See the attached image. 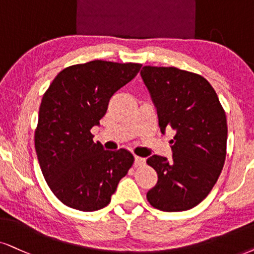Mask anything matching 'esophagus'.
I'll return each mask as SVG.
<instances>
[{
  "label": "esophagus",
  "mask_w": 254,
  "mask_h": 254,
  "mask_svg": "<svg viewBox=\"0 0 254 254\" xmlns=\"http://www.w3.org/2000/svg\"><path fill=\"white\" fill-rule=\"evenodd\" d=\"M145 164V159L142 158L139 156H134V165L136 166H142Z\"/></svg>",
  "instance_id": "34e87169"
}]
</instances>
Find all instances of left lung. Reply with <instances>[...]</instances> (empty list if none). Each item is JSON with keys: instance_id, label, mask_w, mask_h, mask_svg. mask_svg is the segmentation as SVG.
<instances>
[{"instance_id": "left-lung-1", "label": "left lung", "mask_w": 254, "mask_h": 254, "mask_svg": "<svg viewBox=\"0 0 254 254\" xmlns=\"http://www.w3.org/2000/svg\"><path fill=\"white\" fill-rule=\"evenodd\" d=\"M158 115L162 133L170 140L172 159L147 158L158 182L146 193L153 207L179 212L203 201L219 178L226 157V115L203 76L175 66H143L140 71Z\"/></svg>"}]
</instances>
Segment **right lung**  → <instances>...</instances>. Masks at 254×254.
Here are the masks:
<instances>
[{"label": "right lung", "instance_id": "right-lung-1", "mask_svg": "<svg viewBox=\"0 0 254 254\" xmlns=\"http://www.w3.org/2000/svg\"><path fill=\"white\" fill-rule=\"evenodd\" d=\"M140 66L101 60L75 64L63 69L43 95L35 149L48 186L66 206L85 212L107 206L132 166L129 151L104 150L90 130Z\"/></svg>", "mask_w": 254, "mask_h": 254}]
</instances>
